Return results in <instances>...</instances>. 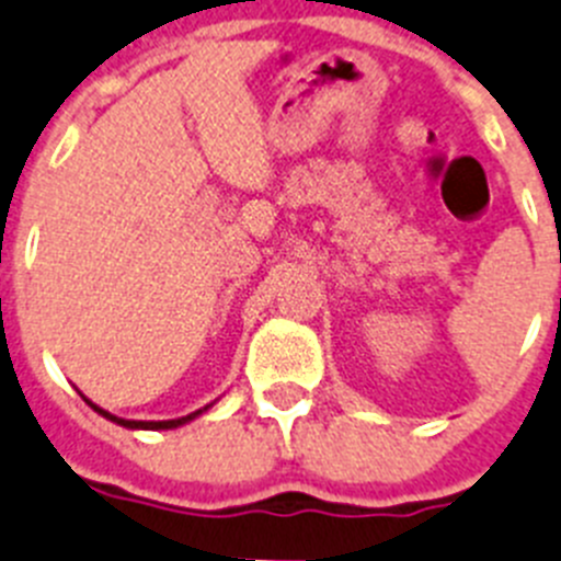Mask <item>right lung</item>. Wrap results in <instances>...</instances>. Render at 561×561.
Instances as JSON below:
<instances>
[{
	"mask_svg": "<svg viewBox=\"0 0 561 561\" xmlns=\"http://www.w3.org/2000/svg\"><path fill=\"white\" fill-rule=\"evenodd\" d=\"M81 397H84V394H81ZM84 403H88L90 409L95 411V414H102L104 420H110V423L124 425V428H133V431H136V428L138 431H170V428H179V425H186V423H190V420L201 417L204 411L213 409V403H209V405H204V409L193 411V414H186V417H179V420H124V417H116V414H110V411L99 409V405H95L93 400H88V397H84Z\"/></svg>",
	"mask_w": 561,
	"mask_h": 561,
	"instance_id": "add662e5",
	"label": "right lung"
}]
</instances>
